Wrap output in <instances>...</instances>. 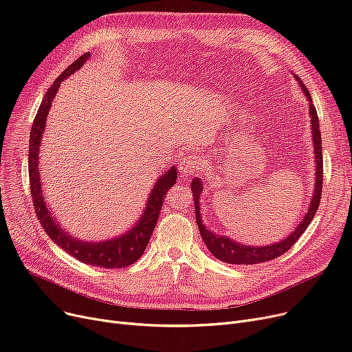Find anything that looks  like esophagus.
I'll use <instances>...</instances> for the list:
<instances>
[{
  "instance_id": "obj_1",
  "label": "esophagus",
  "mask_w": 352,
  "mask_h": 352,
  "mask_svg": "<svg viewBox=\"0 0 352 352\" xmlns=\"http://www.w3.org/2000/svg\"><path fill=\"white\" fill-rule=\"evenodd\" d=\"M198 165H199V161L197 157L194 155L184 157L179 162V174L182 177H188L198 170Z\"/></svg>"
}]
</instances>
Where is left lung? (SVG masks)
<instances>
[{"mask_svg":"<svg viewBox=\"0 0 352 352\" xmlns=\"http://www.w3.org/2000/svg\"><path fill=\"white\" fill-rule=\"evenodd\" d=\"M294 78L298 81L300 87L302 88V92L305 97L308 98L309 102V118H311V133H312V146H314V157H316V181H314V192L309 199V206L302 217L301 223L295 227V230L287 235L285 238L280 239L274 244L268 245H245L241 243H236L234 239L228 238L227 235H218L214 231H210L204 221L201 218L199 212V195L204 190V181L201 178L195 177L191 181V191L194 195V208H195V219L198 224V230L201 234V238L204 239V244L210 250V252L218 258L219 261H224L227 264H244V265H251V264H260L265 261H271L274 258L283 255L287 252L295 243L298 241L300 236L304 234L307 227L311 224V221L316 215L318 207H320V201H321V192H322V145H321V133H320V121L317 116V109L312 104L309 91L307 87L302 84L301 78L298 76H295Z\"/></svg>","mask_w":352,"mask_h":352,"instance_id":"1","label":"left lung"}]
</instances>
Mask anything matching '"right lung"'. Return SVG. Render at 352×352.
<instances>
[{
    "instance_id": "1",
    "label": "right lung",
    "mask_w": 352,
    "mask_h": 352,
    "mask_svg": "<svg viewBox=\"0 0 352 352\" xmlns=\"http://www.w3.org/2000/svg\"><path fill=\"white\" fill-rule=\"evenodd\" d=\"M89 52H85L78 60L74 61L67 69H64L60 77L54 81V84L45 92L44 100L36 111L35 120L30 133V151H28V173H30V187L34 201V208L43 224L44 231L50 235L52 241L63 248L71 256L77 258L78 261L102 268H124L138 261V258L144 254L153 231L155 228L157 219L162 207L165 194L174 186L177 181V168L175 165L164 173L151 188L148 199L145 201L142 215L137 223L125 231L122 235L104 239V241H84L69 234L61 227L54 212L48 208L44 197V188L41 182V170H40V148L43 142V134L45 131L47 117L51 109L52 100L60 89V85L74 72L78 71L87 60H89Z\"/></svg>"
}]
</instances>
